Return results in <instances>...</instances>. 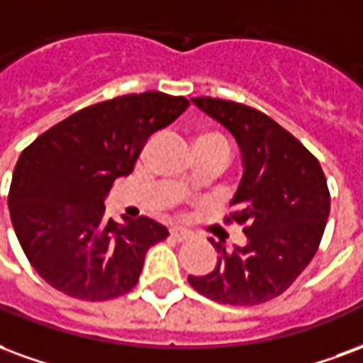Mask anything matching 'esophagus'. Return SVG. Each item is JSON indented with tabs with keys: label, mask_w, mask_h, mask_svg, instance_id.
Here are the masks:
<instances>
[{
	"label": "esophagus",
	"mask_w": 363,
	"mask_h": 363,
	"mask_svg": "<svg viewBox=\"0 0 363 363\" xmlns=\"http://www.w3.org/2000/svg\"><path fill=\"white\" fill-rule=\"evenodd\" d=\"M171 238H174L177 242H184V240L190 238V233L186 229H181V227H173L171 229Z\"/></svg>",
	"instance_id": "34e87169"
}]
</instances>
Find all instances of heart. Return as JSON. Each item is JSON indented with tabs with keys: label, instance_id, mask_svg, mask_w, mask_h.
I'll return each mask as SVG.
<instances>
[{
	"label": "heart",
	"instance_id": "heart-1",
	"mask_svg": "<svg viewBox=\"0 0 363 363\" xmlns=\"http://www.w3.org/2000/svg\"><path fill=\"white\" fill-rule=\"evenodd\" d=\"M202 138H221V136H217V134H203V136H200V140Z\"/></svg>",
	"mask_w": 363,
	"mask_h": 363
}]
</instances>
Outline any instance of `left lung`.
<instances>
[{
  "mask_svg": "<svg viewBox=\"0 0 363 363\" xmlns=\"http://www.w3.org/2000/svg\"><path fill=\"white\" fill-rule=\"evenodd\" d=\"M238 142L244 174L225 223L242 225L246 244L217 250L216 269L190 286L219 304L256 306L291 286L321 242L331 194L315 155L254 107L219 98H192Z\"/></svg>",
  "mask_w": 363,
  "mask_h": 363,
  "instance_id": "left-lung-1",
  "label": "left lung"
}]
</instances>
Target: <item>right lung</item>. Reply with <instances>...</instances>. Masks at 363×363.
I'll return each mask as SVG.
<instances>
[{
  "label": "right lung",
  "instance_id": "add662e5",
  "mask_svg": "<svg viewBox=\"0 0 363 363\" xmlns=\"http://www.w3.org/2000/svg\"><path fill=\"white\" fill-rule=\"evenodd\" d=\"M190 106L182 96L128 94L99 101L40 134L9 189L13 229L30 265L67 296L101 302L133 291L147 250L169 230L150 217H106L115 179L133 173L147 138Z\"/></svg>",
  "mask_w": 363,
  "mask_h": 363
}]
</instances>
